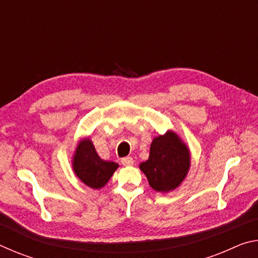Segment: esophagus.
<instances>
[{"label": "esophagus", "instance_id": "esophagus-1", "mask_svg": "<svg viewBox=\"0 0 258 258\" xmlns=\"http://www.w3.org/2000/svg\"><path fill=\"white\" fill-rule=\"evenodd\" d=\"M134 163V160L132 157H124V158H121V164L124 166H132Z\"/></svg>", "mask_w": 258, "mask_h": 258}]
</instances>
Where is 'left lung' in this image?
<instances>
[{
    "label": "left lung",
    "mask_w": 258,
    "mask_h": 258,
    "mask_svg": "<svg viewBox=\"0 0 258 258\" xmlns=\"http://www.w3.org/2000/svg\"><path fill=\"white\" fill-rule=\"evenodd\" d=\"M190 151L173 131L152 140L148 160L140 164L152 189L169 192L181 184L190 168Z\"/></svg>",
    "instance_id": "obj_1"
}]
</instances>
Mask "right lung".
Listing matches in <instances>:
<instances>
[{"mask_svg":"<svg viewBox=\"0 0 258 258\" xmlns=\"http://www.w3.org/2000/svg\"><path fill=\"white\" fill-rule=\"evenodd\" d=\"M117 168L118 164L100 158L90 139L78 142L73 158V169L84 184L92 189H101Z\"/></svg>","mask_w":258,"mask_h":258,"instance_id":"add662e5","label":"right lung"}]
</instances>
